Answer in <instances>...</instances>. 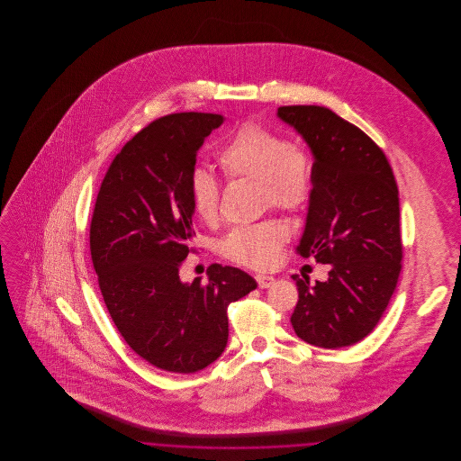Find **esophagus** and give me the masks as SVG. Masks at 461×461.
Returning <instances> with one entry per match:
<instances>
[{
    "label": "esophagus",
    "mask_w": 461,
    "mask_h": 461,
    "mask_svg": "<svg viewBox=\"0 0 461 461\" xmlns=\"http://www.w3.org/2000/svg\"><path fill=\"white\" fill-rule=\"evenodd\" d=\"M256 282H258L259 288H269L276 280L273 276H267V275H256Z\"/></svg>",
    "instance_id": "esophagus-1"
}]
</instances>
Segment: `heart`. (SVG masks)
<instances>
[{
  "mask_svg": "<svg viewBox=\"0 0 461 461\" xmlns=\"http://www.w3.org/2000/svg\"><path fill=\"white\" fill-rule=\"evenodd\" d=\"M216 160L230 179L259 181L264 205L273 209L301 214L312 198V171L304 149L259 122L241 124L218 150ZM188 194L200 220L218 221L221 188L214 176L195 167L188 176ZM288 235L285 222L275 218L239 224L221 241V254L233 263L266 269L278 261Z\"/></svg>",
  "mask_w": 461,
  "mask_h": 461,
  "instance_id": "b5f03b06",
  "label": "heart"
}]
</instances>
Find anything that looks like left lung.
Instances as JSON below:
<instances>
[{"label": "left lung", "instance_id": "obj_1", "mask_svg": "<svg viewBox=\"0 0 461 461\" xmlns=\"http://www.w3.org/2000/svg\"><path fill=\"white\" fill-rule=\"evenodd\" d=\"M278 115L314 154L312 198L299 252L329 264V280L294 275L299 301L290 323L307 344L339 349L372 333L402 267L399 194L384 150L321 105H285Z\"/></svg>", "mask_w": 461, "mask_h": 461}]
</instances>
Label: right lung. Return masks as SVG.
<instances>
[{
  "label": "right lung",
  "mask_w": 461,
  "mask_h": 461,
  "mask_svg": "<svg viewBox=\"0 0 461 461\" xmlns=\"http://www.w3.org/2000/svg\"><path fill=\"white\" fill-rule=\"evenodd\" d=\"M220 113L179 112L136 132L113 157L89 224L98 286L121 337L152 366L194 373L228 342V306L256 288L245 271L212 264L209 280H179L195 252L188 176Z\"/></svg>",
  "instance_id": "add662e5"
}]
</instances>
